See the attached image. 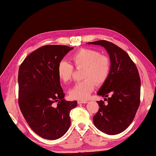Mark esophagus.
Segmentation results:
<instances>
[{"label":"esophagus","mask_w":156,"mask_h":156,"mask_svg":"<svg viewBox=\"0 0 156 156\" xmlns=\"http://www.w3.org/2000/svg\"><path fill=\"white\" fill-rule=\"evenodd\" d=\"M88 101H86V100H78V104H81V103H87Z\"/></svg>","instance_id":"esophagus-1"}]
</instances>
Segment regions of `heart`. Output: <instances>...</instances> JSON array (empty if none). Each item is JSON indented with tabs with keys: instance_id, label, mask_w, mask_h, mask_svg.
I'll return each instance as SVG.
<instances>
[{
	"instance_id": "1",
	"label": "heart",
	"mask_w": 156,
	"mask_h": 156,
	"mask_svg": "<svg viewBox=\"0 0 156 156\" xmlns=\"http://www.w3.org/2000/svg\"><path fill=\"white\" fill-rule=\"evenodd\" d=\"M71 60L76 69L83 68L84 80L75 84L69 94L73 99L86 100L94 91L96 85H102L108 78L111 71V59L97 50L82 48L71 55ZM74 70V66L68 61L63 60L58 64V76L64 83L72 80Z\"/></svg>"
}]
</instances>
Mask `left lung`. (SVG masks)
Masks as SVG:
<instances>
[{
  "label": "left lung",
  "mask_w": 156,
  "mask_h": 156,
  "mask_svg": "<svg viewBox=\"0 0 156 156\" xmlns=\"http://www.w3.org/2000/svg\"><path fill=\"white\" fill-rule=\"evenodd\" d=\"M87 44L104 47L111 61V74L97 93L107 98L105 100L108 103L97 101L100 108L93 117V123L105 134H119L131 124L140 104L139 72L129 55L118 45L107 40Z\"/></svg>",
  "instance_id": "1"
}]
</instances>
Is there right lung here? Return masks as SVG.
Here are the masks:
<instances>
[{
	"label": "right lung",
	"mask_w": 156,
	"mask_h": 156,
	"mask_svg": "<svg viewBox=\"0 0 156 156\" xmlns=\"http://www.w3.org/2000/svg\"><path fill=\"white\" fill-rule=\"evenodd\" d=\"M73 48L42 46L29 55L19 70V105L29 126L44 139L57 140L71 125L69 114L76 101H66L57 67Z\"/></svg>",
	"instance_id": "obj_1"
}]
</instances>
